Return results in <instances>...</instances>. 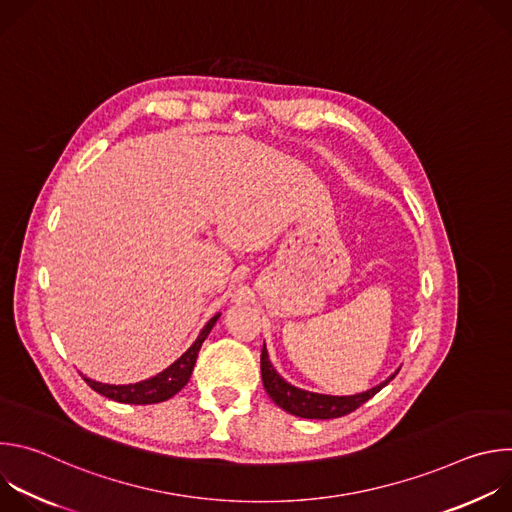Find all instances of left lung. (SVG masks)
Returning a JSON list of instances; mask_svg holds the SVG:
<instances>
[{
	"label": "left lung",
	"mask_w": 512,
	"mask_h": 512,
	"mask_svg": "<svg viewBox=\"0 0 512 512\" xmlns=\"http://www.w3.org/2000/svg\"><path fill=\"white\" fill-rule=\"evenodd\" d=\"M395 375H391L387 381H383L381 385L364 391V393L342 395V397L320 395V393L298 389L294 385H289L285 379H281V375L273 369L265 344L261 350V379H263V387H265L267 395L283 411H287L291 415H298V417H306V419H334V417L348 415L354 409H358L362 403H367L371 397H375L385 385H389L395 379Z\"/></svg>",
	"instance_id": "obj_1"
}]
</instances>
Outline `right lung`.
Returning <instances> with one entry per match:
<instances>
[{"label": "right lung", "instance_id": "1", "mask_svg": "<svg viewBox=\"0 0 512 512\" xmlns=\"http://www.w3.org/2000/svg\"><path fill=\"white\" fill-rule=\"evenodd\" d=\"M218 316H221V314L212 316V318L206 322V326L200 330V334H198V338L194 340V344H192L176 362H172L166 371L158 373V375L152 377V379H145V381L131 383V385H107V383L93 381V379H89V377H85V375H81V377L85 379V383H87L93 391H97V393H101V395H105V397H109V399H113V401H117V403L150 405V403L168 401V399L174 397L178 391H182L184 385L190 381V375H192L194 364H196L198 350H200L202 342L206 340V336L210 334L212 326L216 324Z\"/></svg>", "mask_w": 512, "mask_h": 512}]
</instances>
